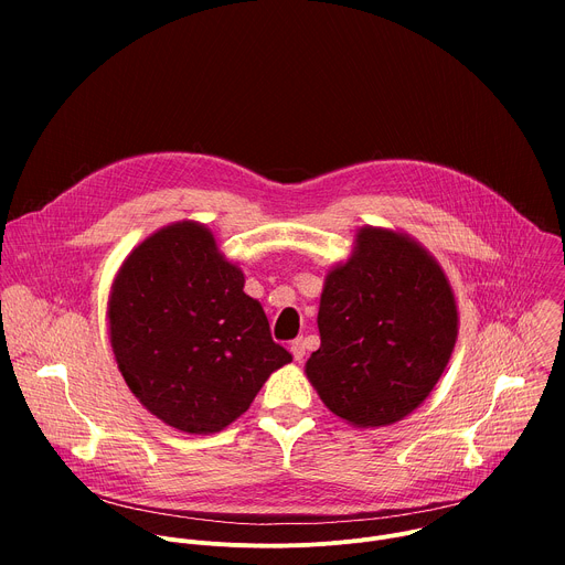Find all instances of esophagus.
Masks as SVG:
<instances>
[{
	"label": "esophagus",
	"instance_id": "obj_1",
	"mask_svg": "<svg viewBox=\"0 0 565 565\" xmlns=\"http://www.w3.org/2000/svg\"><path fill=\"white\" fill-rule=\"evenodd\" d=\"M290 353H292V360H295V362H301V360H303V355H306L303 340H295V342L290 344Z\"/></svg>",
	"mask_w": 565,
	"mask_h": 565
}]
</instances>
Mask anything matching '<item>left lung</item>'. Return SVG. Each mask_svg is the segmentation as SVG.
<instances>
[{"instance_id": "8db88e82", "label": "left lung", "mask_w": 565, "mask_h": 565, "mask_svg": "<svg viewBox=\"0 0 565 565\" xmlns=\"http://www.w3.org/2000/svg\"><path fill=\"white\" fill-rule=\"evenodd\" d=\"M319 349L306 377L321 402L360 429L414 414L458 340V303L436 257L407 232L364 225L319 297Z\"/></svg>"}]
</instances>
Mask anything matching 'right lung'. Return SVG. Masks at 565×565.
Segmentation results:
<instances>
[{
	"instance_id": "obj_1",
	"label": "right lung",
	"mask_w": 565,
	"mask_h": 565,
	"mask_svg": "<svg viewBox=\"0 0 565 565\" xmlns=\"http://www.w3.org/2000/svg\"><path fill=\"white\" fill-rule=\"evenodd\" d=\"M244 284L199 221L156 230L114 277L107 319L118 371L151 416L183 434L225 429L292 360Z\"/></svg>"
}]
</instances>
